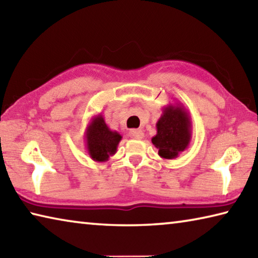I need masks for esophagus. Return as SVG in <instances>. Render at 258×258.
Returning <instances> with one entry per match:
<instances>
[{
    "label": "esophagus",
    "instance_id": "1",
    "mask_svg": "<svg viewBox=\"0 0 258 258\" xmlns=\"http://www.w3.org/2000/svg\"><path fill=\"white\" fill-rule=\"evenodd\" d=\"M128 135H130V138H132V139L141 140L143 137H145V133H143L141 130H131L128 132Z\"/></svg>",
    "mask_w": 258,
    "mask_h": 258
}]
</instances>
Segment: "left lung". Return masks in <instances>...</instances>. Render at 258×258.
Here are the masks:
<instances>
[{
  "instance_id": "obj_1",
  "label": "left lung",
  "mask_w": 258,
  "mask_h": 258,
  "mask_svg": "<svg viewBox=\"0 0 258 258\" xmlns=\"http://www.w3.org/2000/svg\"><path fill=\"white\" fill-rule=\"evenodd\" d=\"M157 134L151 139L164 159H174L184 151L191 141V119L189 112L180 103H169L156 124Z\"/></svg>"
}]
</instances>
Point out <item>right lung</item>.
Listing matches in <instances>:
<instances>
[{
	"label": "right lung",
	"instance_id": "right-lung-1",
	"mask_svg": "<svg viewBox=\"0 0 258 258\" xmlns=\"http://www.w3.org/2000/svg\"><path fill=\"white\" fill-rule=\"evenodd\" d=\"M120 140L121 135L108 127L101 113L91 118L85 131V145L87 154L94 161L103 163L115 155Z\"/></svg>",
	"mask_w": 258,
	"mask_h": 258
}]
</instances>
